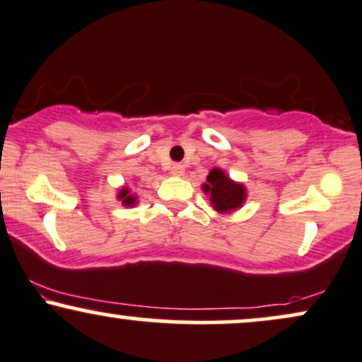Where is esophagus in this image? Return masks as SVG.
Segmentation results:
<instances>
[{
    "label": "esophagus",
    "mask_w": 362,
    "mask_h": 362,
    "mask_svg": "<svg viewBox=\"0 0 362 362\" xmlns=\"http://www.w3.org/2000/svg\"><path fill=\"white\" fill-rule=\"evenodd\" d=\"M184 172H185V168L182 163H173L172 168H170V173H172V175H177V177L184 175Z\"/></svg>",
    "instance_id": "1"
}]
</instances>
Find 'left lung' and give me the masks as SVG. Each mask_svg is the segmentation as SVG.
Masks as SVG:
<instances>
[{
    "label": "left lung",
    "mask_w": 362,
    "mask_h": 362,
    "mask_svg": "<svg viewBox=\"0 0 362 362\" xmlns=\"http://www.w3.org/2000/svg\"><path fill=\"white\" fill-rule=\"evenodd\" d=\"M204 192L211 195V204L217 212H233L245 204L246 187L230 180L224 170L212 168L204 184Z\"/></svg>",
    "instance_id": "8db88e82"
}]
</instances>
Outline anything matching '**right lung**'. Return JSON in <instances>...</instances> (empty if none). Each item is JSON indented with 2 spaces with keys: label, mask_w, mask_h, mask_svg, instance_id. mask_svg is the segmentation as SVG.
Here are the masks:
<instances>
[{
  "label": "right lung",
  "mask_w": 362,
  "mask_h": 362,
  "mask_svg": "<svg viewBox=\"0 0 362 362\" xmlns=\"http://www.w3.org/2000/svg\"><path fill=\"white\" fill-rule=\"evenodd\" d=\"M117 199L123 202V206H134L136 204V197H134L133 194H129V190L123 187V189L119 190V194H117Z\"/></svg>",
  "instance_id": "right-lung-1"
}]
</instances>
